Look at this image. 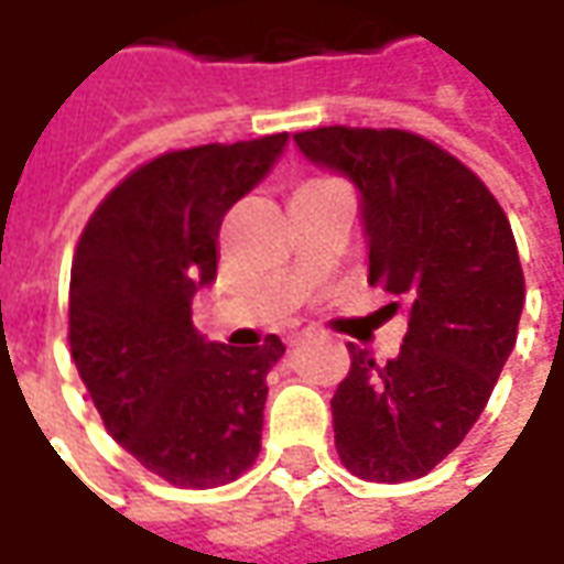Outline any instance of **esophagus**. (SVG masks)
<instances>
[{
    "instance_id": "obj_1",
    "label": "esophagus",
    "mask_w": 564,
    "mask_h": 564,
    "mask_svg": "<svg viewBox=\"0 0 564 564\" xmlns=\"http://www.w3.org/2000/svg\"><path fill=\"white\" fill-rule=\"evenodd\" d=\"M307 335H311V329H295V332H290V335H286V344H290V347H295V344L302 341V338H307Z\"/></svg>"
}]
</instances>
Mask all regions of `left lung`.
I'll return each instance as SVG.
<instances>
[{
    "instance_id": "8db88e82",
    "label": "left lung",
    "mask_w": 564,
    "mask_h": 564,
    "mask_svg": "<svg viewBox=\"0 0 564 564\" xmlns=\"http://www.w3.org/2000/svg\"><path fill=\"white\" fill-rule=\"evenodd\" d=\"M295 144L359 189L368 283L408 305L387 366L350 344L335 447L362 480H416L471 432L517 344L525 281L510 223L471 169L414 132L319 127Z\"/></svg>"
}]
</instances>
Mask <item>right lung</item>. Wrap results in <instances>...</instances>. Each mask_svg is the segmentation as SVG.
<instances>
[{"label": "right lung", "instance_id": "1", "mask_svg": "<svg viewBox=\"0 0 564 564\" xmlns=\"http://www.w3.org/2000/svg\"><path fill=\"white\" fill-rule=\"evenodd\" d=\"M290 135L172 150L108 193L80 235L68 344L105 429L148 471L189 489L245 474L262 447L265 375L281 338L208 341L193 299L217 281L226 210L271 172Z\"/></svg>", "mask_w": 564, "mask_h": 564}]
</instances>
